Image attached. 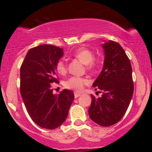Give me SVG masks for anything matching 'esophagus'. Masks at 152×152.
<instances>
[{
  "label": "esophagus",
  "instance_id": "1",
  "mask_svg": "<svg viewBox=\"0 0 152 152\" xmlns=\"http://www.w3.org/2000/svg\"><path fill=\"white\" fill-rule=\"evenodd\" d=\"M81 96V94H79V93H77V92H75L74 93V97L75 98H78V96Z\"/></svg>",
  "mask_w": 152,
  "mask_h": 152
}]
</instances>
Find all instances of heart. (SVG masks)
Here are the masks:
<instances>
[{"mask_svg":"<svg viewBox=\"0 0 152 152\" xmlns=\"http://www.w3.org/2000/svg\"><path fill=\"white\" fill-rule=\"evenodd\" d=\"M74 57L78 59L83 64H86V69L89 71L94 70L96 66V64L94 61V53L91 50L87 48H78L74 53ZM56 70L60 74H66L67 67L64 60L60 59L56 64ZM88 83V81L85 78L71 76L65 81L64 86L69 89H73L76 91L83 90V87Z\"/></svg>","mask_w":152,"mask_h":152,"instance_id":"1","label":"heart"}]
</instances>
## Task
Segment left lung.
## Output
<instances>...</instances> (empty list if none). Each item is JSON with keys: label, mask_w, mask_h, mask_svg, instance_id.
<instances>
[{"label": "left lung", "mask_w": 152, "mask_h": 152, "mask_svg": "<svg viewBox=\"0 0 152 152\" xmlns=\"http://www.w3.org/2000/svg\"><path fill=\"white\" fill-rule=\"evenodd\" d=\"M102 47L104 66L93 83L102 91V96L96 99L91 95L88 114L100 126H109L119 121L126 113L133 96L134 83L130 61L119 43L109 41Z\"/></svg>", "instance_id": "1"}]
</instances>
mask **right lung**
<instances>
[{
  "label": "right lung",
  "instance_id": "add662e5",
  "mask_svg": "<svg viewBox=\"0 0 152 152\" xmlns=\"http://www.w3.org/2000/svg\"><path fill=\"white\" fill-rule=\"evenodd\" d=\"M63 48L40 45L31 48L20 66V94L29 116L36 124L54 129L67 118L74 94L69 89L53 94L52 83H58L56 64Z\"/></svg>",
  "mask_w": 152,
  "mask_h": 152
}]
</instances>
